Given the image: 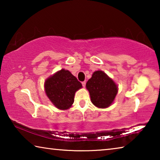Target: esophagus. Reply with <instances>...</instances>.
Here are the masks:
<instances>
[{"label":"esophagus","mask_w":160,"mask_h":160,"mask_svg":"<svg viewBox=\"0 0 160 160\" xmlns=\"http://www.w3.org/2000/svg\"><path fill=\"white\" fill-rule=\"evenodd\" d=\"M82 86L84 87V88H85V85H86V82H85V81H84V82H82Z\"/></svg>","instance_id":"34e87169"}]
</instances>
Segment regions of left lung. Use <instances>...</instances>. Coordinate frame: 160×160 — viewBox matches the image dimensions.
<instances>
[{
	"mask_svg": "<svg viewBox=\"0 0 160 160\" xmlns=\"http://www.w3.org/2000/svg\"><path fill=\"white\" fill-rule=\"evenodd\" d=\"M91 102L94 106L105 109L113 104L118 93V85L104 71L97 70L86 83Z\"/></svg>",
	"mask_w": 160,
	"mask_h": 160,
	"instance_id": "8db88e82",
	"label": "left lung"
}]
</instances>
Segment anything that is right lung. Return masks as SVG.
<instances>
[{
	"mask_svg": "<svg viewBox=\"0 0 160 160\" xmlns=\"http://www.w3.org/2000/svg\"><path fill=\"white\" fill-rule=\"evenodd\" d=\"M82 84L69 70L61 69L48 77L44 82L45 93L57 109L67 110L74 102L76 92Z\"/></svg>",
	"mask_w": 160,
	"mask_h": 160,
	"instance_id": "right-lung-1",
	"label": "right lung"
}]
</instances>
